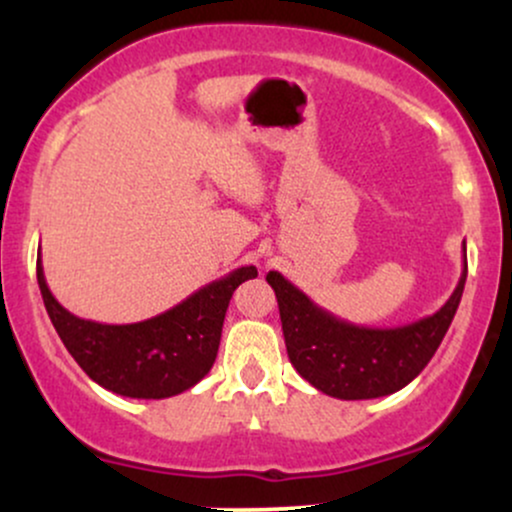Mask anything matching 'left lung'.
I'll return each instance as SVG.
<instances>
[{"label": "left lung", "mask_w": 512, "mask_h": 512, "mask_svg": "<svg viewBox=\"0 0 512 512\" xmlns=\"http://www.w3.org/2000/svg\"><path fill=\"white\" fill-rule=\"evenodd\" d=\"M267 281L279 303L286 351L301 378L337 399H375L409 385L438 351L460 305L467 281V252L448 303L424 320L392 330L339 320L279 272H269Z\"/></svg>", "instance_id": "1"}]
</instances>
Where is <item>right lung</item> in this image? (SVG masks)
I'll use <instances>...</instances> for the list:
<instances>
[{"label": "right lung", "instance_id": "add662e5", "mask_svg": "<svg viewBox=\"0 0 512 512\" xmlns=\"http://www.w3.org/2000/svg\"><path fill=\"white\" fill-rule=\"evenodd\" d=\"M255 276V267H240L166 313L132 325H105L76 317L57 303L38 257L45 310L69 354L93 383L134 399L180 395L209 373L219 354L223 317L233 291Z\"/></svg>", "mask_w": 512, "mask_h": 512}]
</instances>
